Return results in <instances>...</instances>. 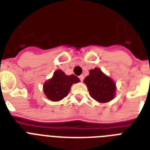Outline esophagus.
Masks as SVG:
<instances>
[{
  "mask_svg": "<svg viewBox=\"0 0 150 150\" xmlns=\"http://www.w3.org/2000/svg\"><path fill=\"white\" fill-rule=\"evenodd\" d=\"M79 78H80V80H81V81H83V79H84V76L83 75H81V76H79Z\"/></svg>",
  "mask_w": 150,
  "mask_h": 150,
  "instance_id": "esophagus-1",
  "label": "esophagus"
}]
</instances>
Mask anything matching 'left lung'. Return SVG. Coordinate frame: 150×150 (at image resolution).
I'll return each instance as SVG.
<instances>
[{"instance_id":"8db88e82","label":"left lung","mask_w":150,"mask_h":150,"mask_svg":"<svg viewBox=\"0 0 150 150\" xmlns=\"http://www.w3.org/2000/svg\"><path fill=\"white\" fill-rule=\"evenodd\" d=\"M90 74L85 77L83 83L87 85L90 96L99 103H107L115 97L116 83L96 67L89 70Z\"/></svg>"}]
</instances>
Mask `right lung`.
<instances>
[{
	"label": "right lung",
	"instance_id": "1",
	"mask_svg": "<svg viewBox=\"0 0 150 150\" xmlns=\"http://www.w3.org/2000/svg\"><path fill=\"white\" fill-rule=\"evenodd\" d=\"M80 81L75 75H67L61 69H57L52 78L44 83L43 92L49 100L59 101L68 95L72 85Z\"/></svg>",
	"mask_w": 150,
	"mask_h": 150
}]
</instances>
